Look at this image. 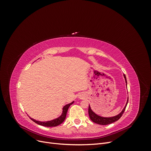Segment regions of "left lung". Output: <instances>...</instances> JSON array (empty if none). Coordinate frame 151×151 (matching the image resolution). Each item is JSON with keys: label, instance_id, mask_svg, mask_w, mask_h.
Here are the masks:
<instances>
[{"label": "left lung", "instance_id": "8db88e82", "mask_svg": "<svg viewBox=\"0 0 151 151\" xmlns=\"http://www.w3.org/2000/svg\"><path fill=\"white\" fill-rule=\"evenodd\" d=\"M123 76H124V78L125 79V82H126V85H127V79H126V76L125 74H123ZM128 101H129V98L127 99V101L126 103L125 106L124 107V108L123 109V110L122 111V112L118 114V115L115 116H113V117H102V116H98L96 114L94 113L92 110H91V107L89 105V109H88V113H89V116L90 119L91 120V121H93L94 123H97V124L99 125H108V124H110V123H112L113 122H115L117 120H118L121 118V116H122V115L124 113L125 110V108L127 107V105L128 104Z\"/></svg>", "mask_w": 151, "mask_h": 151}]
</instances>
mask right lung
<instances>
[{
    "instance_id": "right-lung-1",
    "label": "right lung",
    "mask_w": 151,
    "mask_h": 151,
    "mask_svg": "<svg viewBox=\"0 0 151 151\" xmlns=\"http://www.w3.org/2000/svg\"><path fill=\"white\" fill-rule=\"evenodd\" d=\"M73 103H74V101L69 103V104H66L65 106H63V112H62V114L61 115V116H59L58 118H56V119H55V120L43 122L36 121V120L33 119V118H31V119L33 120L34 122H35L36 123H37V124L44 126V127H56V126H58L59 125H60L61 123H63V121L65 120V118H66L67 113V111H68V108H69L70 105L73 104Z\"/></svg>"
}]
</instances>
